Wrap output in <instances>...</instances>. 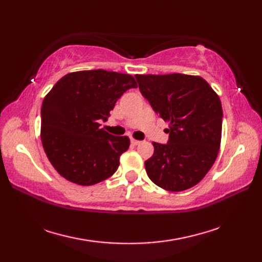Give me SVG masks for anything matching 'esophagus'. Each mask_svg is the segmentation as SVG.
Returning a JSON list of instances; mask_svg holds the SVG:
<instances>
[{"mask_svg": "<svg viewBox=\"0 0 262 262\" xmlns=\"http://www.w3.org/2000/svg\"><path fill=\"white\" fill-rule=\"evenodd\" d=\"M130 143L133 144V145H138V144H141V141H137V140H134V138H130Z\"/></svg>", "mask_w": 262, "mask_h": 262, "instance_id": "34e87169", "label": "esophagus"}]
</instances>
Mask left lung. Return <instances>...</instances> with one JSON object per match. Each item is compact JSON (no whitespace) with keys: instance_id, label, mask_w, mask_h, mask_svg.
I'll return each instance as SVG.
<instances>
[{"instance_id":"obj_1","label":"left lung","mask_w":262,"mask_h":262,"mask_svg":"<svg viewBox=\"0 0 262 262\" xmlns=\"http://www.w3.org/2000/svg\"><path fill=\"white\" fill-rule=\"evenodd\" d=\"M153 110L169 122V141L153 142L146 173L168 191H183L207 174L219 154L222 137L221 100L203 77L186 74L135 75Z\"/></svg>"}]
</instances>
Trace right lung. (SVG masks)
I'll use <instances>...</instances> for the list:
<instances>
[{"label":"right lung","instance_id":"add662e5","mask_svg":"<svg viewBox=\"0 0 262 262\" xmlns=\"http://www.w3.org/2000/svg\"><path fill=\"white\" fill-rule=\"evenodd\" d=\"M132 88L137 84L129 74L91 70L66 74L48 92L41 105V143L66 180L92 186L118 169L129 138L109 134L99 122Z\"/></svg>","mask_w":262,"mask_h":262}]
</instances>
